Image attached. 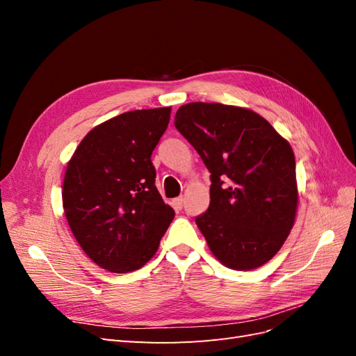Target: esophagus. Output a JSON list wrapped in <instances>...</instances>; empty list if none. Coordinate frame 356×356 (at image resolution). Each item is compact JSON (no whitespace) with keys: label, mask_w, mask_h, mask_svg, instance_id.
Segmentation results:
<instances>
[{"label":"esophagus","mask_w":356,"mask_h":356,"mask_svg":"<svg viewBox=\"0 0 356 356\" xmlns=\"http://www.w3.org/2000/svg\"><path fill=\"white\" fill-rule=\"evenodd\" d=\"M172 203H174L175 208H182V204H184V197L179 196V197L174 199V202H172Z\"/></svg>","instance_id":"esophagus-1"}]
</instances>
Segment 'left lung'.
Masks as SVG:
<instances>
[{
    "instance_id": "8db88e82",
    "label": "left lung",
    "mask_w": 356,
    "mask_h": 356,
    "mask_svg": "<svg viewBox=\"0 0 356 356\" xmlns=\"http://www.w3.org/2000/svg\"><path fill=\"white\" fill-rule=\"evenodd\" d=\"M175 127L211 172L209 208L196 224L213 257L233 270L272 260L298 207L289 143L252 110L215 102L179 106Z\"/></svg>"
}]
</instances>
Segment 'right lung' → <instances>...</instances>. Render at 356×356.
I'll return each instance as SVG.
<instances>
[{
  "mask_svg": "<svg viewBox=\"0 0 356 356\" xmlns=\"http://www.w3.org/2000/svg\"><path fill=\"white\" fill-rule=\"evenodd\" d=\"M170 106L115 115L86 135L70 159L62 204L75 241L113 273L141 268L159 250L175 211L156 187L152 154Z\"/></svg>",
  "mask_w": 356,
  "mask_h": 356,
  "instance_id": "1",
  "label": "right lung"
}]
</instances>
